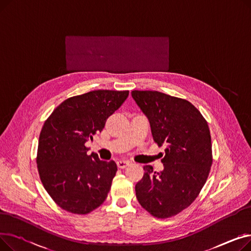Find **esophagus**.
<instances>
[{
  "label": "esophagus",
  "instance_id": "esophagus-1",
  "mask_svg": "<svg viewBox=\"0 0 251 251\" xmlns=\"http://www.w3.org/2000/svg\"><path fill=\"white\" fill-rule=\"evenodd\" d=\"M128 165H129V162H128V161H125V160H120V161L117 162V166H118L119 168H120V169H124V168H126Z\"/></svg>",
  "mask_w": 251,
  "mask_h": 251
}]
</instances>
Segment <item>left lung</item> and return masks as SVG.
<instances>
[{"mask_svg": "<svg viewBox=\"0 0 251 251\" xmlns=\"http://www.w3.org/2000/svg\"><path fill=\"white\" fill-rule=\"evenodd\" d=\"M131 95L149 119L154 142L166 146L162 172L143 167L137 201L155 218L176 216L195 201L208 177L213 154L207 122L186 100L152 90Z\"/></svg>", "mask_w": 251, "mask_h": 251, "instance_id": "left-lung-1", "label": "left lung"}]
</instances>
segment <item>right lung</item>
Masks as SVG:
<instances>
[{
	"instance_id": "add662e5",
	"label": "right lung",
	"mask_w": 251,
	"mask_h": 251,
	"mask_svg": "<svg viewBox=\"0 0 251 251\" xmlns=\"http://www.w3.org/2000/svg\"><path fill=\"white\" fill-rule=\"evenodd\" d=\"M129 91L94 90L64 100L47 119L38 139L36 164L47 192L61 208L86 215L105 201L117 172L114 161L87 154L85 142L103 129Z\"/></svg>"
}]
</instances>
